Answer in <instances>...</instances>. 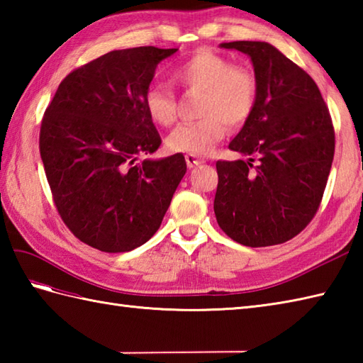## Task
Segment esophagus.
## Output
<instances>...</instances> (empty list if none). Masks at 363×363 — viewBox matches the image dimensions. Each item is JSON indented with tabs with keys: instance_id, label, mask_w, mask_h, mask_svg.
Instances as JSON below:
<instances>
[{
	"instance_id": "esophagus-1",
	"label": "esophagus",
	"mask_w": 363,
	"mask_h": 363,
	"mask_svg": "<svg viewBox=\"0 0 363 363\" xmlns=\"http://www.w3.org/2000/svg\"><path fill=\"white\" fill-rule=\"evenodd\" d=\"M186 162H187V167L189 168H195L198 165H203L204 164V159L195 156V154H186Z\"/></svg>"
}]
</instances>
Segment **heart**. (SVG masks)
I'll return each mask as SVG.
<instances>
[{
  "label": "heart",
  "instance_id": "obj_1",
  "mask_svg": "<svg viewBox=\"0 0 363 363\" xmlns=\"http://www.w3.org/2000/svg\"><path fill=\"white\" fill-rule=\"evenodd\" d=\"M173 79L187 91H203L198 113L201 120L184 123L167 138L176 152L209 154L230 129H240L252 117L259 98L257 74L251 67L234 64L220 52L201 48L174 67ZM143 107L148 118L162 128L173 126L179 104L174 91L164 84L146 89Z\"/></svg>",
  "mask_w": 363,
  "mask_h": 363
}]
</instances>
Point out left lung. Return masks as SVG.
<instances>
[{
  "instance_id": "1",
  "label": "left lung",
  "mask_w": 363,
  "mask_h": 363,
  "mask_svg": "<svg viewBox=\"0 0 363 363\" xmlns=\"http://www.w3.org/2000/svg\"><path fill=\"white\" fill-rule=\"evenodd\" d=\"M221 46L251 57L259 98L251 120L229 143V150L251 159L217 162L215 217L237 243L279 245L298 235L318 211L334 160L333 120L315 81L273 45Z\"/></svg>"
}]
</instances>
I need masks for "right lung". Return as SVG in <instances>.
I'll return each mask as SVG.
<instances>
[{"label": "right lung", "instance_id": "right-lung-1", "mask_svg": "<svg viewBox=\"0 0 363 363\" xmlns=\"http://www.w3.org/2000/svg\"><path fill=\"white\" fill-rule=\"evenodd\" d=\"M177 48L115 50L59 84L42 118L38 148L54 206L81 242L126 252L156 234L187 172L182 154L143 160L162 140L143 95Z\"/></svg>", "mask_w": 363, "mask_h": 363}]
</instances>
